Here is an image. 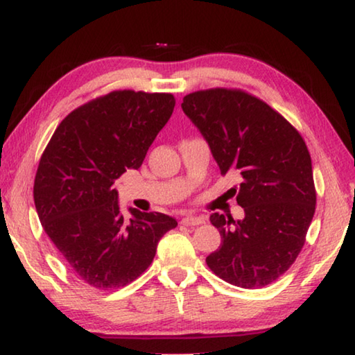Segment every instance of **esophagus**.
I'll return each instance as SVG.
<instances>
[{"label":"esophagus","mask_w":355,"mask_h":355,"mask_svg":"<svg viewBox=\"0 0 355 355\" xmlns=\"http://www.w3.org/2000/svg\"><path fill=\"white\" fill-rule=\"evenodd\" d=\"M203 222H205V219L202 216H184L182 219L183 225H200Z\"/></svg>","instance_id":"34e87169"}]
</instances>
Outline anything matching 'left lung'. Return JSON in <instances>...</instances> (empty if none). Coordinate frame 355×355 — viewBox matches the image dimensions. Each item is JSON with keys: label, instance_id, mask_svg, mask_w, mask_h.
Masks as SVG:
<instances>
[{"label": "left lung", "instance_id": "1", "mask_svg": "<svg viewBox=\"0 0 355 355\" xmlns=\"http://www.w3.org/2000/svg\"><path fill=\"white\" fill-rule=\"evenodd\" d=\"M183 112L208 142L222 175L233 173L244 218L213 213L222 243L207 257L228 284L263 288L288 271L305 243L316 191L299 131L263 100L239 89H208L183 98Z\"/></svg>", "mask_w": 355, "mask_h": 355}]
</instances>
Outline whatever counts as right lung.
I'll return each mask as SVG.
<instances>
[{
    "label": "right lung",
    "instance_id": "1",
    "mask_svg": "<svg viewBox=\"0 0 355 355\" xmlns=\"http://www.w3.org/2000/svg\"><path fill=\"white\" fill-rule=\"evenodd\" d=\"M172 94L114 91L65 117L42 155L34 203L45 233L84 284L111 290L152 264L156 245L177 220L119 207L117 178L139 169L171 119Z\"/></svg>",
    "mask_w": 355,
    "mask_h": 355
}]
</instances>
